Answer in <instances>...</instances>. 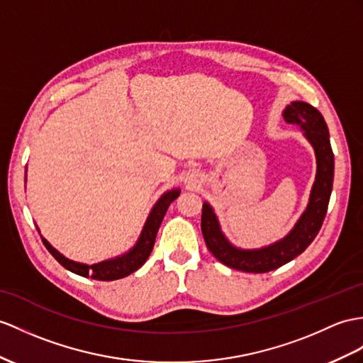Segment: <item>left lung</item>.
<instances>
[{
    "label": "left lung",
    "mask_w": 363,
    "mask_h": 363,
    "mask_svg": "<svg viewBox=\"0 0 363 363\" xmlns=\"http://www.w3.org/2000/svg\"><path fill=\"white\" fill-rule=\"evenodd\" d=\"M284 118L288 125L303 130V135L315 152L317 172L311 194H309L308 206L294 228L284 238L259 250H242L229 243L220 229L214 209L209 203H203L201 233L208 250L218 262L229 268L254 274L277 269L302 254L322 228L334 179V154L330 143L328 126L322 113L305 101H293L288 104L284 111Z\"/></svg>",
    "instance_id": "obj_1"
}]
</instances>
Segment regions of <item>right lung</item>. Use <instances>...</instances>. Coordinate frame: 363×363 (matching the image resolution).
<instances>
[{
  "label": "right lung",
  "instance_id": "1",
  "mask_svg": "<svg viewBox=\"0 0 363 363\" xmlns=\"http://www.w3.org/2000/svg\"><path fill=\"white\" fill-rule=\"evenodd\" d=\"M179 196H180L179 188L164 192L163 196L157 200L151 212H149L147 220L143 226V231H141L137 243L134 245V248L129 250L126 254L118 255V257H115V259L104 260V262L95 263V264L78 263V262L69 260L67 257H65V255L58 252L44 237H41L43 243L48 248V251L54 255L60 264H63L66 269H69L74 274H78V276L91 277L94 280H103V281L123 279V277L129 276V274L135 272L138 268L143 267V263L147 260L149 255H151L158 228H160V225L163 222L166 211H167V208H169L171 203Z\"/></svg>",
  "mask_w": 363,
  "mask_h": 363
}]
</instances>
